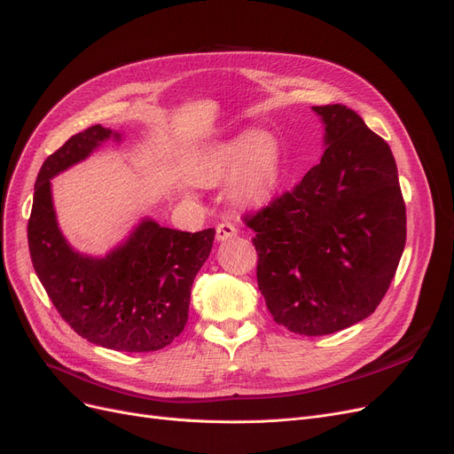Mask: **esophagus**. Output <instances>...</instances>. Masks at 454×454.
Masks as SVG:
<instances>
[{"instance_id": "obj_1", "label": "esophagus", "mask_w": 454, "mask_h": 454, "mask_svg": "<svg viewBox=\"0 0 454 454\" xmlns=\"http://www.w3.org/2000/svg\"><path fill=\"white\" fill-rule=\"evenodd\" d=\"M233 238H238V228L231 223H221L216 226V241H228Z\"/></svg>"}]
</instances>
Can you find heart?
I'll return each mask as SVG.
<instances>
[{"mask_svg":"<svg viewBox=\"0 0 454 454\" xmlns=\"http://www.w3.org/2000/svg\"><path fill=\"white\" fill-rule=\"evenodd\" d=\"M196 170L211 184L230 178V194L239 204H260L280 185L282 150L272 133L255 129L207 146Z\"/></svg>","mask_w":454,"mask_h":454,"instance_id":"1","label":"heart"}]
</instances>
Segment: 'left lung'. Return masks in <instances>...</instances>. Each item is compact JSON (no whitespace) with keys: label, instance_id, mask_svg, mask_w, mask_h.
I'll return each instance as SVG.
<instances>
[{"label":"left lung","instance_id":"obj_1","mask_svg":"<svg viewBox=\"0 0 454 454\" xmlns=\"http://www.w3.org/2000/svg\"><path fill=\"white\" fill-rule=\"evenodd\" d=\"M311 109L325 126L321 163L245 221L274 321L325 336L364 321L384 299L406 243V207L382 137L347 106Z\"/></svg>","mask_w":454,"mask_h":454}]
</instances>
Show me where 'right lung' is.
I'll list each match as a JSON object with an SVG mask.
<instances>
[{"mask_svg":"<svg viewBox=\"0 0 454 454\" xmlns=\"http://www.w3.org/2000/svg\"><path fill=\"white\" fill-rule=\"evenodd\" d=\"M109 139L121 141L122 135L90 126L41 167L27 224L31 262L50 301L82 338L113 350L152 352L184 332L191 287L215 230L180 231L146 216L102 258L72 248L57 224L50 180Z\"/></svg>","mask_w":454,"mask_h":454,"instance_id":"1","label":"right lung"}]
</instances>
